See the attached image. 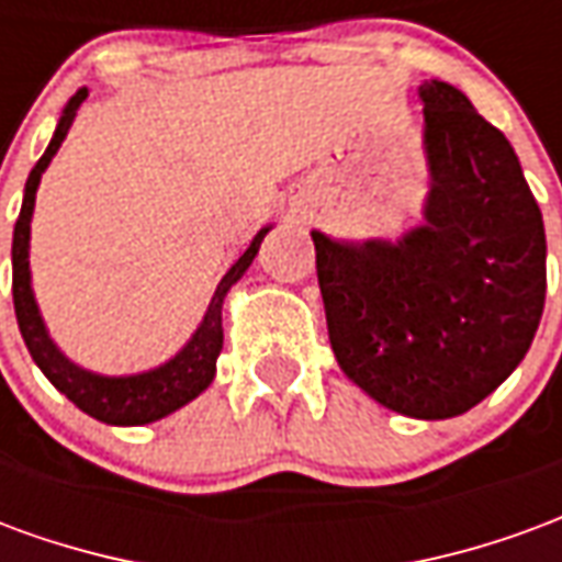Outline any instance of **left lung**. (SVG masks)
Instances as JSON below:
<instances>
[{
    "label": "left lung",
    "instance_id": "obj_1",
    "mask_svg": "<svg viewBox=\"0 0 562 562\" xmlns=\"http://www.w3.org/2000/svg\"><path fill=\"white\" fill-rule=\"evenodd\" d=\"M424 222L397 244L313 232L330 349L358 389L409 418L482 403L530 349L544 306L542 210L506 135L427 80Z\"/></svg>",
    "mask_w": 562,
    "mask_h": 562
}]
</instances>
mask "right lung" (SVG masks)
<instances>
[{
  "label": "right lung",
  "instance_id": "1",
  "mask_svg": "<svg viewBox=\"0 0 562 562\" xmlns=\"http://www.w3.org/2000/svg\"><path fill=\"white\" fill-rule=\"evenodd\" d=\"M90 92L78 90L66 104V111L59 116L54 138L44 149V156L35 161L26 189H23V207H20L18 225H14V244H11V294H14V313H18L20 334L30 349L32 361L42 367V373L50 379L56 391H63L68 401L78 409H83L92 418L104 424H149L159 422L173 409H180L189 401H195L201 391L207 389L213 376H216V358L222 352V301L232 289L234 282L240 280L246 268L252 265L258 256V246L265 240L270 228L252 237V244L246 246V252L234 261L228 273L222 277L216 292L210 297V306L201 325L192 334V340L186 342L180 352L173 355L171 361H165L156 370L147 373H135V376H102V373H90L83 367L71 364L66 355L59 352L54 340L47 337L42 313L35 304L30 280V222L32 210H35V192L42 183L44 168L50 165L56 156L59 144L66 140L68 128L75 123V114L83 104Z\"/></svg>",
  "mask_w": 562,
  "mask_h": 562
}]
</instances>
